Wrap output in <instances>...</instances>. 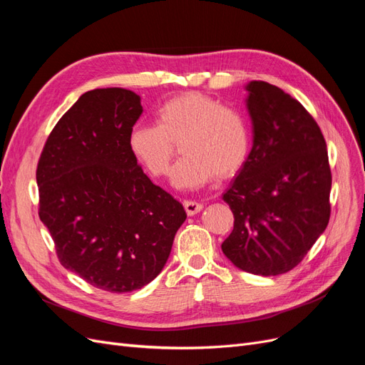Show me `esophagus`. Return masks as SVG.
I'll list each match as a JSON object with an SVG mask.
<instances>
[{"instance_id":"esophagus-1","label":"esophagus","mask_w":365,"mask_h":365,"mask_svg":"<svg viewBox=\"0 0 365 365\" xmlns=\"http://www.w3.org/2000/svg\"><path fill=\"white\" fill-rule=\"evenodd\" d=\"M184 208L189 216H195L196 213H200L202 210V204L196 202V201H184Z\"/></svg>"}]
</instances>
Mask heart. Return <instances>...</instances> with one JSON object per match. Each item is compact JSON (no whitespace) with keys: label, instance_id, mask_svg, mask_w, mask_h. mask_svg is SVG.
I'll list each match as a JSON object with an SVG mask.
<instances>
[{"label":"heart","instance_id":"b5f03b06","mask_svg":"<svg viewBox=\"0 0 365 365\" xmlns=\"http://www.w3.org/2000/svg\"><path fill=\"white\" fill-rule=\"evenodd\" d=\"M175 143H180L182 158L173 169V185L200 189L215 176L227 180L242 170L250 155L251 132L237 109L190 91L160 105L155 125H135L128 135L132 157L157 178L169 175Z\"/></svg>","mask_w":365,"mask_h":365}]
</instances>
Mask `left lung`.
Listing matches in <instances>:
<instances>
[{"instance_id": "1", "label": "left lung", "mask_w": 365, "mask_h": 365, "mask_svg": "<svg viewBox=\"0 0 365 365\" xmlns=\"http://www.w3.org/2000/svg\"><path fill=\"white\" fill-rule=\"evenodd\" d=\"M247 91L252 149L222 196L235 215L222 251L242 271L279 275L324 233L332 173L322 129L300 102L262 81Z\"/></svg>"}]
</instances>
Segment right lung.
Segmentation results:
<instances>
[{
    "label": "right lung",
    "mask_w": 365,
    "mask_h": 365,
    "mask_svg": "<svg viewBox=\"0 0 365 365\" xmlns=\"http://www.w3.org/2000/svg\"><path fill=\"white\" fill-rule=\"evenodd\" d=\"M141 113L140 96L125 88L82 94L53 128L36 170L39 217L62 267L115 294L157 277L187 217L128 148Z\"/></svg>",
    "instance_id": "obj_1"
}]
</instances>
